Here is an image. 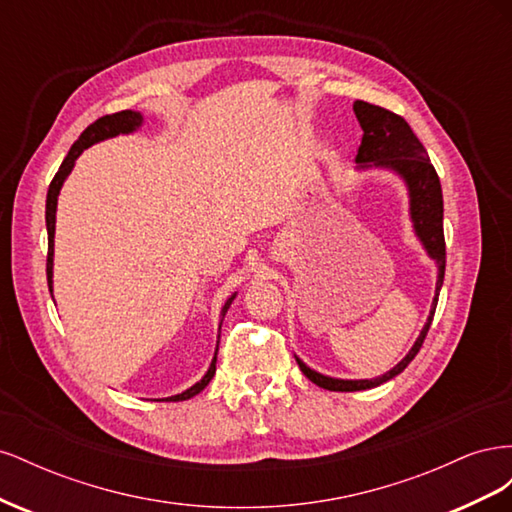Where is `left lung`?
Returning <instances> with one entry per match:
<instances>
[{
  "mask_svg": "<svg viewBox=\"0 0 512 512\" xmlns=\"http://www.w3.org/2000/svg\"><path fill=\"white\" fill-rule=\"evenodd\" d=\"M352 108L363 128L361 147L356 151V162L361 166H369V164L389 166L406 179L410 188V211H412L416 235L421 237L429 256L436 258L438 262V284H436V297H433V305H431L425 329L421 331V335H418L416 344L406 354V359L397 367H393L389 374L374 380H337V378L316 374L314 369H309L305 363L297 359L303 374L314 384L322 386V389L327 391H342V393L374 389V386H380L382 382L401 374V371L412 363V359L418 354V350H421L425 337L429 333L433 314H436L438 294L444 282V267H446V243H444V226H442V213H444L442 188H440V177L436 173V168H433L425 147L408 126V121L404 117H399L397 113L386 111L382 106L369 104L363 100H356Z\"/></svg>",
  "mask_w": 512,
  "mask_h": 512,
  "instance_id": "8db88e82",
  "label": "left lung"
}]
</instances>
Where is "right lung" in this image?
Segmentation results:
<instances>
[{
    "instance_id": "right-lung-1",
    "label": "right lung",
    "mask_w": 512,
    "mask_h": 512,
    "mask_svg": "<svg viewBox=\"0 0 512 512\" xmlns=\"http://www.w3.org/2000/svg\"><path fill=\"white\" fill-rule=\"evenodd\" d=\"M143 117L138 113H132V111H121V113H113V115H104L100 119H96L91 126L85 128V132L79 136V141H76L68 156L64 158V162H61L59 170L55 173L51 185H49V194H46V230H49V254H46V280H49V290H51V277H53V237H55V209H57V194L61 190V183H64V179L70 175V170L74 166V160L81 156L83 149H87L89 145H94L98 141H104V138H111V136H117V134H126V132H132L136 130L138 126H141ZM232 299H228V303L224 305L222 309V318L226 314V309L230 307ZM220 344V342H218ZM215 361H218V350H215V356L211 361V367L207 374L203 376V380L196 382L192 389H188L181 395H175V397H166L170 401H183V399H190L194 395H198L200 391L205 389V386L209 384V380L213 378L215 374Z\"/></svg>"
}]
</instances>
